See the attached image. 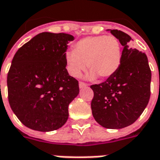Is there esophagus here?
<instances>
[{"label": "esophagus", "instance_id": "1", "mask_svg": "<svg viewBox=\"0 0 160 160\" xmlns=\"http://www.w3.org/2000/svg\"><path fill=\"white\" fill-rule=\"evenodd\" d=\"M86 87H88V84H86L85 82H79V88H86Z\"/></svg>", "mask_w": 160, "mask_h": 160}]
</instances>
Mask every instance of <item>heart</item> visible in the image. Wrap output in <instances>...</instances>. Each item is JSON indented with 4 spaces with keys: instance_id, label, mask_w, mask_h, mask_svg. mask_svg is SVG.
<instances>
[{
    "instance_id": "1",
    "label": "heart",
    "mask_w": 160,
    "mask_h": 160,
    "mask_svg": "<svg viewBox=\"0 0 160 160\" xmlns=\"http://www.w3.org/2000/svg\"><path fill=\"white\" fill-rule=\"evenodd\" d=\"M65 59L68 70L72 77H78L88 66L91 70L90 78L99 76L108 78L119 68L122 47L113 36L88 37L75 44L74 51L67 52Z\"/></svg>"
}]
</instances>
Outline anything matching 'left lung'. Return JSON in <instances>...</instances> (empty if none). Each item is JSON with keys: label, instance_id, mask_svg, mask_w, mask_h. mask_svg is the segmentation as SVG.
I'll return each mask as SVG.
<instances>
[{"label": "left lung", "instance_id": "1", "mask_svg": "<svg viewBox=\"0 0 160 160\" xmlns=\"http://www.w3.org/2000/svg\"><path fill=\"white\" fill-rule=\"evenodd\" d=\"M122 46V61L113 75L100 84L92 85L94 96L92 112L106 128L128 127L138 119L150 98L151 70L145 53L129 47L130 36L118 30H107Z\"/></svg>", "mask_w": 160, "mask_h": 160}]
</instances>
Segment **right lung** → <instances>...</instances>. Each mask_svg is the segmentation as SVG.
Returning a JSON list of instances; mask_svg holds the SVG:
<instances>
[{"mask_svg": "<svg viewBox=\"0 0 160 160\" xmlns=\"http://www.w3.org/2000/svg\"><path fill=\"white\" fill-rule=\"evenodd\" d=\"M73 36L42 32L19 48L7 75L8 100L18 119L31 129L57 130L68 118V106L78 95V80L66 66Z\"/></svg>", "mask_w": 160, "mask_h": 160, "instance_id": "obj_1", "label": "right lung"}]
</instances>
